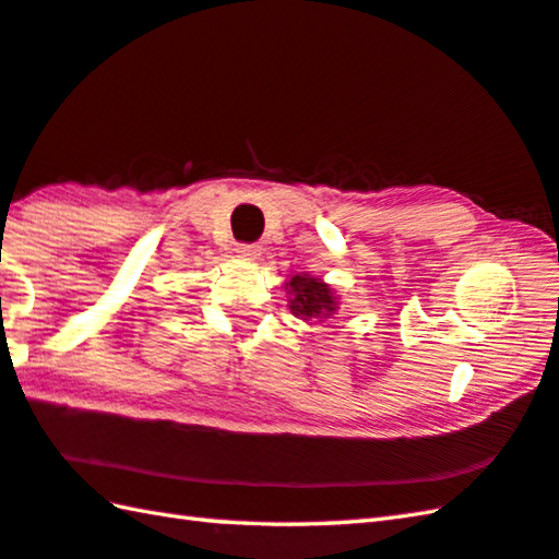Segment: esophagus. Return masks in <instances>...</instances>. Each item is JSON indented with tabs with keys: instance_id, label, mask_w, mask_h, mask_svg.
<instances>
[{
	"instance_id": "obj_1",
	"label": "esophagus",
	"mask_w": 559,
	"mask_h": 559,
	"mask_svg": "<svg viewBox=\"0 0 559 559\" xmlns=\"http://www.w3.org/2000/svg\"><path fill=\"white\" fill-rule=\"evenodd\" d=\"M237 257L245 259V261H257L261 257V249L257 245H239Z\"/></svg>"
}]
</instances>
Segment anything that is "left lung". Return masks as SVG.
<instances>
[{
    "mask_svg": "<svg viewBox=\"0 0 559 559\" xmlns=\"http://www.w3.org/2000/svg\"><path fill=\"white\" fill-rule=\"evenodd\" d=\"M286 293L290 312L302 322H330L342 305L330 283L310 273H295L286 281Z\"/></svg>",
    "mask_w": 559,
    "mask_h": 559,
    "instance_id": "left-lung-1",
    "label": "left lung"
}]
</instances>
